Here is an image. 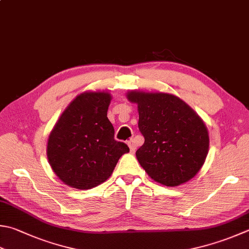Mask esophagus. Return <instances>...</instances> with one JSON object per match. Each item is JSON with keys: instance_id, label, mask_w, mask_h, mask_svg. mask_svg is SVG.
<instances>
[{"instance_id": "obj_1", "label": "esophagus", "mask_w": 249, "mask_h": 249, "mask_svg": "<svg viewBox=\"0 0 249 249\" xmlns=\"http://www.w3.org/2000/svg\"><path fill=\"white\" fill-rule=\"evenodd\" d=\"M128 145H129V147H130V152L134 153L135 149H137V145H135L134 141L133 140H130L129 142H128Z\"/></svg>"}]
</instances>
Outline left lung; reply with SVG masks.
I'll return each instance as SVG.
<instances>
[{"instance_id":"left-lung-1","label":"left lung","mask_w":249,"mask_h":249,"mask_svg":"<svg viewBox=\"0 0 249 249\" xmlns=\"http://www.w3.org/2000/svg\"><path fill=\"white\" fill-rule=\"evenodd\" d=\"M137 103L144 144L135 155L147 175L160 184L178 186L191 180L207 157L209 137L200 117L169 93L131 91Z\"/></svg>"}]
</instances>
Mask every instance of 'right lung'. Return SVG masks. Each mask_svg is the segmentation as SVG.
Wrapping results in <instances>:
<instances>
[{"label":"right lung","instance_id":"obj_1","mask_svg":"<svg viewBox=\"0 0 249 249\" xmlns=\"http://www.w3.org/2000/svg\"><path fill=\"white\" fill-rule=\"evenodd\" d=\"M108 92H84L70 103L49 137V162L60 180L89 190L105 182L128 145L116 141L107 118Z\"/></svg>","mask_w":249,"mask_h":249}]
</instances>
